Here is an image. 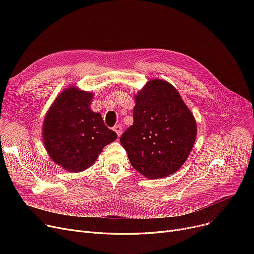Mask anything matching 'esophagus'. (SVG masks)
<instances>
[{
  "mask_svg": "<svg viewBox=\"0 0 254 254\" xmlns=\"http://www.w3.org/2000/svg\"><path fill=\"white\" fill-rule=\"evenodd\" d=\"M113 129L115 130V132L117 134V136L119 137L120 135H122V132H123V128H122V126H119V125H117V126H115L114 127H113Z\"/></svg>",
  "mask_w": 254,
  "mask_h": 254,
  "instance_id": "obj_1",
  "label": "esophagus"
}]
</instances>
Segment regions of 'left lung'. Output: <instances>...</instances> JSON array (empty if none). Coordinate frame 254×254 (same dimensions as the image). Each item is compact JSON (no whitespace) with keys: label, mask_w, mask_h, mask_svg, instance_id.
<instances>
[{"label":"left lung","mask_w":254,"mask_h":254,"mask_svg":"<svg viewBox=\"0 0 254 254\" xmlns=\"http://www.w3.org/2000/svg\"><path fill=\"white\" fill-rule=\"evenodd\" d=\"M135 101L134 124L120 137L131 166L149 179L174 174L195 141L193 115L176 88L163 80H151Z\"/></svg>","instance_id":"left-lung-1"}]
</instances>
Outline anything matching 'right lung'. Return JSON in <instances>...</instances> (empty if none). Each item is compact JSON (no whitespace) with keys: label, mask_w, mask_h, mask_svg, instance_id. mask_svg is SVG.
Instances as JSON below:
<instances>
[{"label":"right lung","mask_w":254,"mask_h":254,"mask_svg":"<svg viewBox=\"0 0 254 254\" xmlns=\"http://www.w3.org/2000/svg\"><path fill=\"white\" fill-rule=\"evenodd\" d=\"M92 93L70 87L49 109L43 125L45 148L52 161L69 172L90 167L106 145L116 140L100 113L90 110Z\"/></svg>","instance_id":"obj_1"}]
</instances>
